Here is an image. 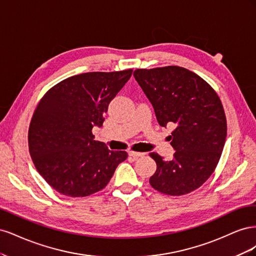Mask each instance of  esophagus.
<instances>
[{
	"mask_svg": "<svg viewBox=\"0 0 256 256\" xmlns=\"http://www.w3.org/2000/svg\"><path fill=\"white\" fill-rule=\"evenodd\" d=\"M128 154H129L130 157H132V158H134V159H138V157L144 156L143 152H132V150H129V152H128Z\"/></svg>",
	"mask_w": 256,
	"mask_h": 256,
	"instance_id": "34e87169",
	"label": "esophagus"
}]
</instances>
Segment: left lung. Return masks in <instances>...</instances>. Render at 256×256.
Wrapping results in <instances>:
<instances>
[{"instance_id":"left-lung-1","label":"left lung","mask_w":256,"mask_h":256,"mask_svg":"<svg viewBox=\"0 0 256 256\" xmlns=\"http://www.w3.org/2000/svg\"><path fill=\"white\" fill-rule=\"evenodd\" d=\"M134 76L159 125L174 126L170 136L173 158L150 154L157 164L150 184L168 196L187 194L212 174L226 144V118L220 98L200 76L182 67L136 69Z\"/></svg>"}]
</instances>
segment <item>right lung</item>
<instances>
[{
	"instance_id": "1",
	"label": "right lung",
	"mask_w": 256,
	"mask_h": 256,
	"mask_svg": "<svg viewBox=\"0 0 256 256\" xmlns=\"http://www.w3.org/2000/svg\"><path fill=\"white\" fill-rule=\"evenodd\" d=\"M132 69L86 72L49 90L38 104L28 129L30 157L44 180L62 194L88 196L102 190L126 160L95 140L112 99L130 79Z\"/></svg>"
}]
</instances>
